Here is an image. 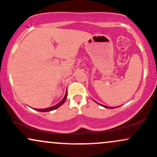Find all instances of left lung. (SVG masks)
Wrapping results in <instances>:
<instances>
[{"label": "left lung", "instance_id": "1", "mask_svg": "<svg viewBox=\"0 0 157 157\" xmlns=\"http://www.w3.org/2000/svg\"><path fill=\"white\" fill-rule=\"evenodd\" d=\"M100 105H101L102 107H105V108H109V109H112V107L111 108H110V107H107V106H105V105H101V104H99Z\"/></svg>", "mask_w": 157, "mask_h": 157}]
</instances>
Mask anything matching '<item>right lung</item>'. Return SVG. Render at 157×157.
<instances>
[{"label":"right lung","mask_w":157,"mask_h":157,"mask_svg":"<svg viewBox=\"0 0 157 157\" xmlns=\"http://www.w3.org/2000/svg\"><path fill=\"white\" fill-rule=\"evenodd\" d=\"M67 92H66V93H65V96H64V98H63V99L61 100V101H60L59 103H58L57 105H54V106H52V107H48V108L36 109V110H38V111H40V112H49V111H51V110H56V109H57L58 107H59L60 106H61V105H62L63 104H64V102L65 101V100H66V98H67Z\"/></svg>","instance_id":"right-lung-1"}]
</instances>
